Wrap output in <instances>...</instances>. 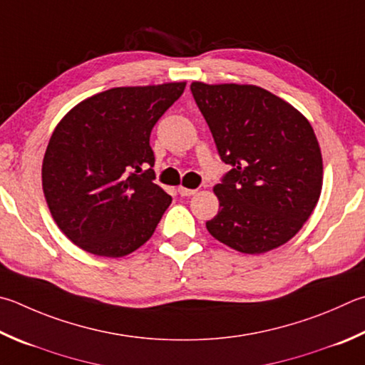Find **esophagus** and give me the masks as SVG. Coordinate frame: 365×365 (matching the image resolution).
Wrapping results in <instances>:
<instances>
[{
	"instance_id": "1",
	"label": "esophagus",
	"mask_w": 365,
	"mask_h": 365,
	"mask_svg": "<svg viewBox=\"0 0 365 365\" xmlns=\"http://www.w3.org/2000/svg\"><path fill=\"white\" fill-rule=\"evenodd\" d=\"M197 190H191V188H185V187H178V193L180 196H193Z\"/></svg>"
}]
</instances>
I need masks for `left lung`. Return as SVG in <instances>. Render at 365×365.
<instances>
[{
  "label": "left lung",
  "mask_w": 365,
  "mask_h": 365,
  "mask_svg": "<svg viewBox=\"0 0 365 365\" xmlns=\"http://www.w3.org/2000/svg\"><path fill=\"white\" fill-rule=\"evenodd\" d=\"M218 155L231 169L214 187L218 214L205 222L225 246L258 255L286 244L313 214L322 155L307 118L254 84L191 83Z\"/></svg>",
  "instance_id": "8db88e82"
}]
</instances>
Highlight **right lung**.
<instances>
[{"label":"right lung","mask_w":365,"mask_h":365,"mask_svg":"<svg viewBox=\"0 0 365 365\" xmlns=\"http://www.w3.org/2000/svg\"><path fill=\"white\" fill-rule=\"evenodd\" d=\"M187 83L113 88L56 125L41 178L51 215L89 254L118 258L155 233L172 197L153 183L150 134Z\"/></svg>","instance_id":"add662e5"}]
</instances>
